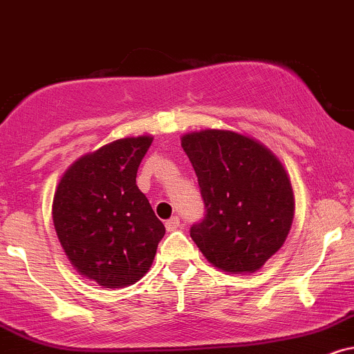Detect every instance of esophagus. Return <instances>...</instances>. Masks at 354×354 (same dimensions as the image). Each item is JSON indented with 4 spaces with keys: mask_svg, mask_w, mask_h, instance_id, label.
Here are the masks:
<instances>
[{
    "mask_svg": "<svg viewBox=\"0 0 354 354\" xmlns=\"http://www.w3.org/2000/svg\"><path fill=\"white\" fill-rule=\"evenodd\" d=\"M165 225H166V231H169V232L176 231V229L181 225L180 218H178V216H173V218H169L168 221H166Z\"/></svg>",
    "mask_w": 354,
    "mask_h": 354,
    "instance_id": "1",
    "label": "esophagus"
}]
</instances>
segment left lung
Listing matches in <instances>:
<instances>
[{
    "label": "left lung",
    "instance_id": "8db88e82",
    "mask_svg": "<svg viewBox=\"0 0 354 354\" xmlns=\"http://www.w3.org/2000/svg\"><path fill=\"white\" fill-rule=\"evenodd\" d=\"M198 176L206 218L191 237L207 262L227 274H254L290 232L295 196L282 161L266 145L234 130L181 136Z\"/></svg>",
    "mask_w": 354,
    "mask_h": 354
}]
</instances>
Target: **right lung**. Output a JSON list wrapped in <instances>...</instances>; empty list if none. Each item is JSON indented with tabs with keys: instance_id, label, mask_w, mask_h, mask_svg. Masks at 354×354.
I'll list each match as a JSON object with an SVG mask.
<instances>
[{
	"instance_id": "obj_1",
	"label": "right lung",
	"mask_w": 354,
	"mask_h": 354,
	"mask_svg": "<svg viewBox=\"0 0 354 354\" xmlns=\"http://www.w3.org/2000/svg\"><path fill=\"white\" fill-rule=\"evenodd\" d=\"M151 135L127 136L75 160L53 199L57 239L74 269L104 288H123L150 270L165 225L136 186Z\"/></svg>"
}]
</instances>
